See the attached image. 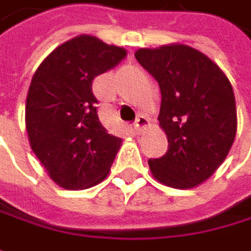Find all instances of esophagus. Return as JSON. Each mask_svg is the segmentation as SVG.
<instances>
[{
	"mask_svg": "<svg viewBox=\"0 0 251 251\" xmlns=\"http://www.w3.org/2000/svg\"><path fill=\"white\" fill-rule=\"evenodd\" d=\"M149 125V121L145 118V116H142V115H139L138 118H136V121H135V130L136 132H142L147 126Z\"/></svg>",
	"mask_w": 251,
	"mask_h": 251,
	"instance_id": "34e87169",
	"label": "esophagus"
}]
</instances>
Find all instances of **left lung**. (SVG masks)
<instances>
[{"instance_id":"8db88e82","label":"left lung","mask_w":251,"mask_h":251,"mask_svg":"<svg viewBox=\"0 0 251 251\" xmlns=\"http://www.w3.org/2000/svg\"><path fill=\"white\" fill-rule=\"evenodd\" d=\"M135 57L159 84L158 121L168 138L167 153L148 161L151 172L168 187L194 188L216 172L234 142L233 87L213 60L184 44L141 49Z\"/></svg>"}]
</instances>
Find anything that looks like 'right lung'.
Masks as SVG:
<instances>
[{
  "mask_svg": "<svg viewBox=\"0 0 251 251\" xmlns=\"http://www.w3.org/2000/svg\"><path fill=\"white\" fill-rule=\"evenodd\" d=\"M125 56V49L79 35L53 50L31 79L25 103L28 141L50 178L66 190L102 182L121 148L122 139L99 121L92 83Z\"/></svg>",
  "mask_w": 251,
  "mask_h": 251,
  "instance_id": "obj_1",
  "label": "right lung"
}]
</instances>
